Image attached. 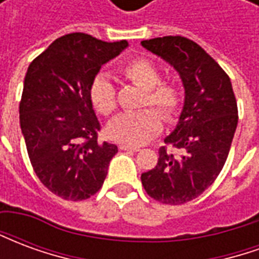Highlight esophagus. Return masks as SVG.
<instances>
[{
	"instance_id": "34e87169",
	"label": "esophagus",
	"mask_w": 259,
	"mask_h": 259,
	"mask_svg": "<svg viewBox=\"0 0 259 259\" xmlns=\"http://www.w3.org/2000/svg\"><path fill=\"white\" fill-rule=\"evenodd\" d=\"M119 148H120V150H123V151H130V152L140 151V148H137V147H129V146H124V144L119 146Z\"/></svg>"
}]
</instances>
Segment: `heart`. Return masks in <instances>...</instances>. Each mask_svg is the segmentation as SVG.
<instances>
[{"mask_svg": "<svg viewBox=\"0 0 259 259\" xmlns=\"http://www.w3.org/2000/svg\"><path fill=\"white\" fill-rule=\"evenodd\" d=\"M122 73L126 79L143 89L141 105L155 107L166 120H170L178 113L182 104V91L170 81H161V73L151 61L133 59L124 65ZM90 100L97 112L102 115H109L116 109V90L108 76L100 74L93 80ZM159 130L161 119L152 109L120 113L107 126L108 136L112 140L130 147L146 144Z\"/></svg>", "mask_w": 259, "mask_h": 259, "instance_id": "obj_1", "label": "heart"}]
</instances>
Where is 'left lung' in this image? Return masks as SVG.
I'll return each mask as SVG.
<instances>
[{"mask_svg":"<svg viewBox=\"0 0 259 259\" xmlns=\"http://www.w3.org/2000/svg\"><path fill=\"white\" fill-rule=\"evenodd\" d=\"M141 46L172 65L185 89L179 122L163 140L176 151L159 148L155 168L141 175L151 198L179 205L202 194L221 174L237 127V102L228 74L197 42L165 36Z\"/></svg>","mask_w":259,"mask_h":259,"instance_id":"obj_1","label":"left lung"}]
</instances>
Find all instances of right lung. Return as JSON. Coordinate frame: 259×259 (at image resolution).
Masks as SVG:
<instances>
[{
  "mask_svg": "<svg viewBox=\"0 0 259 259\" xmlns=\"http://www.w3.org/2000/svg\"><path fill=\"white\" fill-rule=\"evenodd\" d=\"M129 47L84 33L59 37L27 68L19 119L31 166L64 200L90 198L101 189L118 147L98 141L100 122L90 87L102 65Z\"/></svg>",
  "mask_w": 259,
  "mask_h": 259,
  "instance_id": "right-lung-1",
  "label": "right lung"
}]
</instances>
